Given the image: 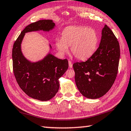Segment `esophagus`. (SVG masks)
<instances>
[{
	"mask_svg": "<svg viewBox=\"0 0 131 131\" xmlns=\"http://www.w3.org/2000/svg\"><path fill=\"white\" fill-rule=\"evenodd\" d=\"M68 63H69V66L70 68H72L73 67V65L72 63V62H71L70 61H68Z\"/></svg>",
	"mask_w": 131,
	"mask_h": 131,
	"instance_id": "34e87169",
	"label": "esophagus"
}]
</instances>
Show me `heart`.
Here are the masks:
<instances>
[{
    "label": "heart",
    "mask_w": 131,
    "mask_h": 131,
    "mask_svg": "<svg viewBox=\"0 0 131 131\" xmlns=\"http://www.w3.org/2000/svg\"><path fill=\"white\" fill-rule=\"evenodd\" d=\"M98 41L96 31L84 26H72L64 29L62 38L56 41V47L62 54L68 51L75 58L83 60L89 58L95 51Z\"/></svg>",
    "instance_id": "1"
}]
</instances>
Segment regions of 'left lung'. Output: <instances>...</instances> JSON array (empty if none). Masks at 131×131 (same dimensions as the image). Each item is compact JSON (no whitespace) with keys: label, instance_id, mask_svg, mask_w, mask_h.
Listing matches in <instances>:
<instances>
[{"label":"left lung","instance_id":"1","mask_svg":"<svg viewBox=\"0 0 131 131\" xmlns=\"http://www.w3.org/2000/svg\"><path fill=\"white\" fill-rule=\"evenodd\" d=\"M120 50L116 37L105 25L100 44L87 61L74 63L75 82L84 96L97 99L112 87L118 73Z\"/></svg>","mask_w":131,"mask_h":131}]
</instances>
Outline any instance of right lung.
Here are the masks:
<instances>
[{
  "label": "right lung",
  "instance_id": "1",
  "mask_svg": "<svg viewBox=\"0 0 131 131\" xmlns=\"http://www.w3.org/2000/svg\"><path fill=\"white\" fill-rule=\"evenodd\" d=\"M55 25L50 19L30 24L22 31L13 45V68L17 83L29 96L41 101L50 100L58 91V80L67 70L68 61L57 58L49 53L42 60L31 62L23 55L21 44L25 33L37 30L48 32Z\"/></svg>",
  "mask_w": 131,
  "mask_h": 131
}]
</instances>
